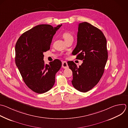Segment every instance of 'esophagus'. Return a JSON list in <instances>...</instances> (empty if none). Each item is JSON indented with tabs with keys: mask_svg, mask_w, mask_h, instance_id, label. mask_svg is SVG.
<instances>
[{
	"mask_svg": "<svg viewBox=\"0 0 128 128\" xmlns=\"http://www.w3.org/2000/svg\"><path fill=\"white\" fill-rule=\"evenodd\" d=\"M62 67L64 68V69H66V68H67L68 67V64L67 63L66 61H63L62 62Z\"/></svg>",
	"mask_w": 128,
	"mask_h": 128,
	"instance_id": "34e87169",
	"label": "esophagus"
}]
</instances>
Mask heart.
<instances>
[{
  "label": "heart",
  "mask_w": 128,
  "mask_h": 128,
  "mask_svg": "<svg viewBox=\"0 0 128 128\" xmlns=\"http://www.w3.org/2000/svg\"><path fill=\"white\" fill-rule=\"evenodd\" d=\"M62 36L65 41H67L70 39H73V35L69 32L66 31L63 33Z\"/></svg>",
  "instance_id": "1"
}]
</instances>
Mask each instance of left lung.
Masks as SVG:
<instances>
[{
    "instance_id": "obj_1",
    "label": "left lung",
    "mask_w": 128,
    "mask_h": 128,
    "mask_svg": "<svg viewBox=\"0 0 128 128\" xmlns=\"http://www.w3.org/2000/svg\"><path fill=\"white\" fill-rule=\"evenodd\" d=\"M72 54L83 60L79 67L73 61L68 62L73 73L72 84L78 91L86 92L96 86L104 72L108 54L103 32L90 23H80L77 45Z\"/></svg>"
}]
</instances>
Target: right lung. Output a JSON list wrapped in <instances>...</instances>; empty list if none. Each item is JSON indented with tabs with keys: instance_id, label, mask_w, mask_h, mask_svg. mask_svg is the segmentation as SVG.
Returning a JSON list of instances; mask_svg holds the SVG:
<instances>
[{
	"instance_id": "add662e5",
	"label": "right lung",
	"mask_w": 128,
	"mask_h": 128,
	"mask_svg": "<svg viewBox=\"0 0 128 128\" xmlns=\"http://www.w3.org/2000/svg\"><path fill=\"white\" fill-rule=\"evenodd\" d=\"M61 26L38 25L22 34L16 44V64L27 86L34 92L43 94L50 90L61 67L58 59L49 65L43 60V53L50 49L53 37Z\"/></svg>"
}]
</instances>
